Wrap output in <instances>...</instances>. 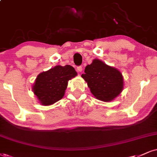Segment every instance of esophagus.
I'll list each match as a JSON object with an SVG mask.
<instances>
[{"instance_id":"1","label":"esophagus","mask_w":157,"mask_h":157,"mask_svg":"<svg viewBox=\"0 0 157 157\" xmlns=\"http://www.w3.org/2000/svg\"><path fill=\"white\" fill-rule=\"evenodd\" d=\"M77 71L78 73H81L82 71V66H78L77 67Z\"/></svg>"}]
</instances>
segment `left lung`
<instances>
[{"label":"left lung","instance_id":"8db88e82","mask_svg":"<svg viewBox=\"0 0 157 157\" xmlns=\"http://www.w3.org/2000/svg\"><path fill=\"white\" fill-rule=\"evenodd\" d=\"M82 77L87 82L91 92L97 99L108 102L121 93L123 77L117 69L108 66L99 59L86 65Z\"/></svg>","mask_w":157,"mask_h":157}]
</instances>
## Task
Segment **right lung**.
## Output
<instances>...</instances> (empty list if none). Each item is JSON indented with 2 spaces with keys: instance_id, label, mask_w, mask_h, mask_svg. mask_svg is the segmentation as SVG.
I'll use <instances>...</instances> for the list:
<instances>
[{
  "instance_id": "right-lung-1",
  "label": "right lung",
  "mask_w": 157,
  "mask_h": 157,
  "mask_svg": "<svg viewBox=\"0 0 157 157\" xmlns=\"http://www.w3.org/2000/svg\"><path fill=\"white\" fill-rule=\"evenodd\" d=\"M76 75L74 67L71 65H57L40 73L36 79L33 90L42 105H52L63 98L67 82Z\"/></svg>"
}]
</instances>
